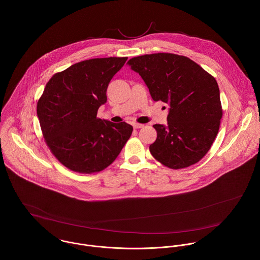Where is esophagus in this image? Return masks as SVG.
<instances>
[{
    "label": "esophagus",
    "mask_w": 260,
    "mask_h": 260,
    "mask_svg": "<svg viewBox=\"0 0 260 260\" xmlns=\"http://www.w3.org/2000/svg\"><path fill=\"white\" fill-rule=\"evenodd\" d=\"M144 125L143 124H139V123H133V127L135 129H139V128H142Z\"/></svg>",
    "instance_id": "esophagus-1"
}]
</instances>
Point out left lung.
<instances>
[{
    "label": "left lung",
    "instance_id": "8db88e82",
    "mask_svg": "<svg viewBox=\"0 0 260 260\" xmlns=\"http://www.w3.org/2000/svg\"><path fill=\"white\" fill-rule=\"evenodd\" d=\"M141 76L154 101L169 105L167 125L155 124L152 156L171 169L197 163L217 136L222 108L214 77L184 56L157 53L127 63Z\"/></svg>",
    "mask_w": 260,
    "mask_h": 260
}]
</instances>
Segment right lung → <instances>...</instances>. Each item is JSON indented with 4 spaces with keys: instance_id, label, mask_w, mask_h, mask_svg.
<instances>
[{
    "instance_id": "right-lung-1",
    "label": "right lung",
    "mask_w": 260,
    "mask_h": 260,
    "mask_svg": "<svg viewBox=\"0 0 260 260\" xmlns=\"http://www.w3.org/2000/svg\"><path fill=\"white\" fill-rule=\"evenodd\" d=\"M127 57L85 60L54 75L37 104L43 136L54 156L79 173L99 172L117 158L133 127L97 118L107 88Z\"/></svg>"
}]
</instances>
